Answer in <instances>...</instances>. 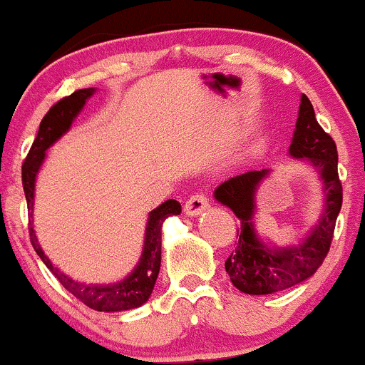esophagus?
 I'll use <instances>...</instances> for the list:
<instances>
[{
	"instance_id": "1",
	"label": "esophagus",
	"mask_w": 365,
	"mask_h": 365,
	"mask_svg": "<svg viewBox=\"0 0 365 365\" xmlns=\"http://www.w3.org/2000/svg\"><path fill=\"white\" fill-rule=\"evenodd\" d=\"M208 206H210L208 197L201 195V192H196V195H191L190 200L186 201V205H184V211H186L187 217H197V215L203 213Z\"/></svg>"
}]
</instances>
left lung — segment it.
Listing matches in <instances>:
<instances>
[{"instance_id": "obj_1", "label": "left lung", "mask_w": 365, "mask_h": 365, "mask_svg": "<svg viewBox=\"0 0 365 365\" xmlns=\"http://www.w3.org/2000/svg\"><path fill=\"white\" fill-rule=\"evenodd\" d=\"M289 155L312 164L320 174L325 191V210L320 222L298 247L269 249L254 230L255 191L269 175V169L235 175L215 190L217 201L228 206L240 222L237 230L238 244L225 262V269L233 286L247 294H272L299 284L317 272L330 250L344 197L339 178V154L334 138L317 121L307 94L301 96Z\"/></svg>"}]
</instances>
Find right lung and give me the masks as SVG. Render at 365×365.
<instances>
[{
  "label": "right lung",
  "mask_w": 365,
  "mask_h": 365,
  "mask_svg": "<svg viewBox=\"0 0 365 365\" xmlns=\"http://www.w3.org/2000/svg\"><path fill=\"white\" fill-rule=\"evenodd\" d=\"M94 91H96L94 88L79 89V91H74L71 96L62 98L61 101H57L47 111V115L40 121L37 137H35L34 143H31L29 155H26L24 165H21V182H24L26 206H29V233L31 245H34L38 257L42 259V262L51 269L53 276L58 279V282L71 294L76 296L79 301H83L86 307L96 309V312H127V309L142 307L150 298L152 291H154L157 276H159L160 271V228L162 223L165 222V218L181 213V205L178 201L168 200L165 203L157 206L155 210H152L148 213L140 262L137 264V267L133 269L130 276L125 277L123 281L115 282V284H84V282H78L69 276H66L43 254L34 230L35 179H37L40 165H42L45 159V150L52 143H56L71 128L76 116L79 115V111L86 105L88 98H91Z\"/></svg>",
  "instance_id": "add662e5"
}]
</instances>
